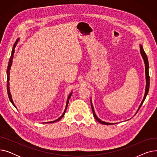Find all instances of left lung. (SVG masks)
<instances>
[{"instance_id": "1", "label": "left lung", "mask_w": 157, "mask_h": 157, "mask_svg": "<svg viewBox=\"0 0 157 157\" xmlns=\"http://www.w3.org/2000/svg\"><path fill=\"white\" fill-rule=\"evenodd\" d=\"M140 53H141V55L142 56V58L144 60V65H145V74H146V89H145V93H144V97H143V99L141 103V104L139 105V108H138V109L137 110L136 114L134 115H136L137 114V113L138 112V111L139 110L140 108H141L142 104H143L145 98L146 97V95H147V93H148V91H149V88H150V76H149V63H148V60H147V55L146 54V53L144 52V49H143V48L141 44H140ZM90 102H91V107H92V111H93V114H94V117L95 118V119L98 121L100 123H101V124H104V125H113L114 124V123H109V122H105V121H102L101 120H100L99 118H98L97 117V116L96 115L95 113V110H94V106H93V104H92V98H90Z\"/></svg>"}]
</instances>
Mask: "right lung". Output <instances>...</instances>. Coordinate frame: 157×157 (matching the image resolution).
I'll use <instances>...</instances> for the list:
<instances>
[{
  "label": "right lung",
  "instance_id": "right-lung-1",
  "mask_svg": "<svg viewBox=\"0 0 157 157\" xmlns=\"http://www.w3.org/2000/svg\"><path fill=\"white\" fill-rule=\"evenodd\" d=\"M20 40V38L17 39V40H16L15 43L14 44V46L13 47V49H12V52H11V57H10V61H9V63H8V66H7V94H8V97H9V98H10V102L12 103V104L15 107V108H16V106L15 105L13 99H12V96H11V94L10 92V70H11V65H12V63H13V56H14V49L16 46V45H17L18 41ZM72 94V92H71L69 96H68V98H67V102H66V105H65V110L63 113V114L61 115V117H60L59 118L54 120V121H48V122H45V123H55V122H56L58 121H59L60 119H62L63 118V117L64 116V114L65 113V111L66 110H67V106H68V104H69V98L70 97H71ZM17 109V108H16Z\"/></svg>",
  "mask_w": 157,
  "mask_h": 157
}]
</instances>
